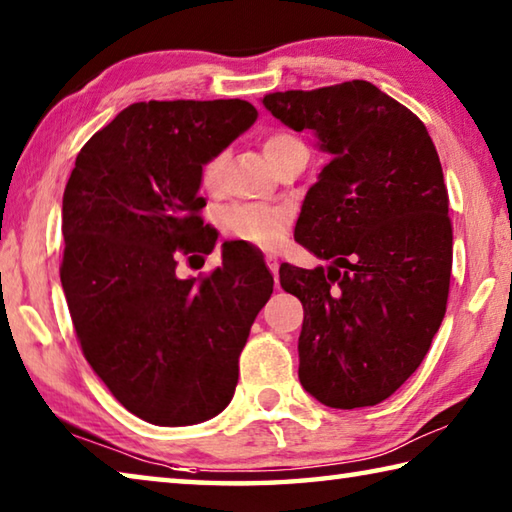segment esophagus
<instances>
[{"label": "esophagus", "mask_w": 512, "mask_h": 512, "mask_svg": "<svg viewBox=\"0 0 512 512\" xmlns=\"http://www.w3.org/2000/svg\"><path fill=\"white\" fill-rule=\"evenodd\" d=\"M266 266L271 268V273H273L275 282H277V271H280V262H277V257L275 255H266Z\"/></svg>", "instance_id": "obj_1"}]
</instances>
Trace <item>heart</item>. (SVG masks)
Here are the masks:
<instances>
[{"mask_svg":"<svg viewBox=\"0 0 512 512\" xmlns=\"http://www.w3.org/2000/svg\"><path fill=\"white\" fill-rule=\"evenodd\" d=\"M296 137L287 133H275L266 137L264 142V155L266 160L273 164V160L280 155L287 146L296 144ZM223 153L212 155L210 160L203 164L201 169V183L205 189H216L223 173ZM223 230L228 235L237 237L248 244L259 248H273L277 241L284 237L289 225V212L282 207H268V205H232L221 214Z\"/></svg>","mask_w":512,"mask_h":512,"instance_id":"obj_1","label":"heart"}]
</instances>
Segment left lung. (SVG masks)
I'll list each match as a JSON object with an SVG mask.
<instances>
[{
    "label": "left lung",
    "instance_id": "obj_1",
    "mask_svg": "<svg viewBox=\"0 0 512 512\" xmlns=\"http://www.w3.org/2000/svg\"><path fill=\"white\" fill-rule=\"evenodd\" d=\"M262 103L329 155L293 237L332 264L280 266L282 289L305 309L300 384L332 409L375 406L418 370L445 318L452 223L436 146L409 108L368 81Z\"/></svg>",
    "mask_w": 512,
    "mask_h": 512
}]
</instances>
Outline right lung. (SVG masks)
<instances>
[{"instance_id": "add662e5", "label": "right lung", "mask_w": 512, "mask_h": 512, "mask_svg": "<svg viewBox=\"0 0 512 512\" xmlns=\"http://www.w3.org/2000/svg\"><path fill=\"white\" fill-rule=\"evenodd\" d=\"M257 121L241 99L140 101L83 146L63 194L60 282L85 359L124 409L158 427L219 415L239 354L273 293L239 241L223 266L180 280V253H212L201 169ZM189 257V259H192Z\"/></svg>"}]
</instances>
